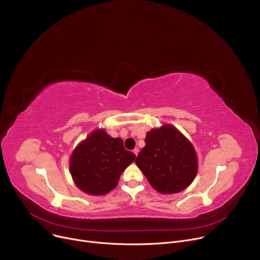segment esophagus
I'll return each instance as SVG.
<instances>
[{
    "mask_svg": "<svg viewBox=\"0 0 260 260\" xmlns=\"http://www.w3.org/2000/svg\"><path fill=\"white\" fill-rule=\"evenodd\" d=\"M133 153H134L136 156H137V155H138V153H139V149H138V148H135L134 151H133Z\"/></svg>",
    "mask_w": 260,
    "mask_h": 260,
    "instance_id": "34e87169",
    "label": "esophagus"
}]
</instances>
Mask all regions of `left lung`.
Returning a JSON list of instances; mask_svg holds the SVG:
<instances>
[{"label": "left lung", "instance_id": "8db88e82", "mask_svg": "<svg viewBox=\"0 0 260 260\" xmlns=\"http://www.w3.org/2000/svg\"><path fill=\"white\" fill-rule=\"evenodd\" d=\"M144 142L135 162L159 193H179L193 182L198 170L196 153L179 131L166 124L148 132Z\"/></svg>", "mask_w": 260, "mask_h": 260}]
</instances>
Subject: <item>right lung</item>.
<instances>
[{
    "label": "right lung",
    "mask_w": 260,
    "mask_h": 260,
    "mask_svg": "<svg viewBox=\"0 0 260 260\" xmlns=\"http://www.w3.org/2000/svg\"><path fill=\"white\" fill-rule=\"evenodd\" d=\"M135 158L136 155L123 146L122 139L97 129L76 147L70 170L81 190L89 195H104L117 186L122 172Z\"/></svg>",
    "instance_id": "right-lung-1"
}]
</instances>
